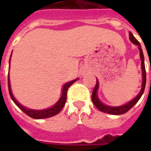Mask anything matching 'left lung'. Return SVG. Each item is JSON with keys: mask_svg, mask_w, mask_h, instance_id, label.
I'll use <instances>...</instances> for the list:
<instances>
[{"mask_svg": "<svg viewBox=\"0 0 151 151\" xmlns=\"http://www.w3.org/2000/svg\"><path fill=\"white\" fill-rule=\"evenodd\" d=\"M129 39L130 41L134 44V45H138V48L139 49V55H140V59H141V68H142V76H143V82H142V88H141V91L139 92L137 96H136L133 99H132L131 101H129V103H127L126 104H124L123 106H110L105 105L103 104V103H101L100 100L99 99L98 96H97V91H98V88H99V81L98 80H96V86H95V88L92 92V103L96 106L97 109H99L100 111L104 113H106V114H110L113 115H120L123 114L124 113L128 112L130 109H131L132 106H133L135 104H136L137 102L139 101V99H140L142 95H143V92H144V89H145L146 86V69H145V64H144V56H143V50L141 48V45L139 42L135 37L132 35L131 32H129Z\"/></svg>", "mask_w": 151, "mask_h": 151, "instance_id": "obj_1", "label": "left lung"}]
</instances>
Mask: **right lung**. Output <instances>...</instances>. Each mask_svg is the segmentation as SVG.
<instances>
[{
    "label": "right lung",
    "mask_w": 151,
    "mask_h": 151,
    "mask_svg": "<svg viewBox=\"0 0 151 151\" xmlns=\"http://www.w3.org/2000/svg\"><path fill=\"white\" fill-rule=\"evenodd\" d=\"M10 60L11 58L10 59H9V64H10ZM9 66H10V65H9ZM78 80V78H77L75 80L71 81L70 82L66 83V84L64 85L63 88V90H62V96L61 97H60V99H59V101H58L53 106H52V107L50 108H48V109H45V110H31V109H28V108L25 107V106L21 105L20 103H18L17 100L15 99V97L13 96L12 92V89H11L10 85V80H9V74H8V91H9V94H10L11 98H12V99L13 100V102L15 103V105L17 106L20 110H22L26 114H27L29 117H32V118H34V119H42V118H48V117H53L55 115L58 114L61 111L63 107L65 106V103H66V93H67V90H68L69 87L71 86L73 83L75 82V81H77Z\"/></svg>",
    "instance_id": "right-lung-1"
}]
</instances>
